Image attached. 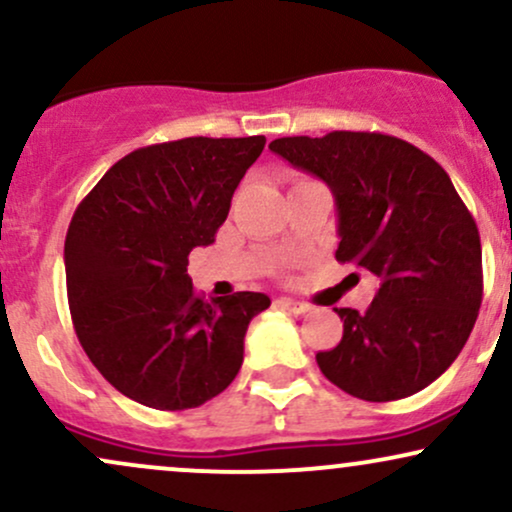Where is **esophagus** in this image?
<instances>
[{
  "label": "esophagus",
  "instance_id": "1",
  "mask_svg": "<svg viewBox=\"0 0 512 512\" xmlns=\"http://www.w3.org/2000/svg\"><path fill=\"white\" fill-rule=\"evenodd\" d=\"M279 303L284 305L286 310H291V313H296V315H303V313H308V310H310V305H308V303L296 301V298H281Z\"/></svg>",
  "mask_w": 512,
  "mask_h": 512
}]
</instances>
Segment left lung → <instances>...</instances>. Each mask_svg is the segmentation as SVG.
I'll return each instance as SVG.
<instances>
[{"label": "left lung", "instance_id": "1", "mask_svg": "<svg viewBox=\"0 0 512 512\" xmlns=\"http://www.w3.org/2000/svg\"><path fill=\"white\" fill-rule=\"evenodd\" d=\"M269 149L327 182L337 204L334 255L380 281L366 313L334 308L342 342L320 351L317 366L366 402L424 390L467 344L484 291L477 223L448 173L380 132L281 137Z\"/></svg>", "mask_w": 512, "mask_h": 512}]
</instances>
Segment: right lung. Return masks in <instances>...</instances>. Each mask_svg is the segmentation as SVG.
<instances>
[{
  "instance_id": "right-lung-1",
  "label": "right lung",
  "mask_w": 512,
  "mask_h": 512,
  "mask_svg": "<svg viewBox=\"0 0 512 512\" xmlns=\"http://www.w3.org/2000/svg\"><path fill=\"white\" fill-rule=\"evenodd\" d=\"M264 137H187L144 146L84 197L64 240L76 337L115 390L161 411L204 404L243 366L264 293L204 301L187 255L214 243Z\"/></svg>"
}]
</instances>
